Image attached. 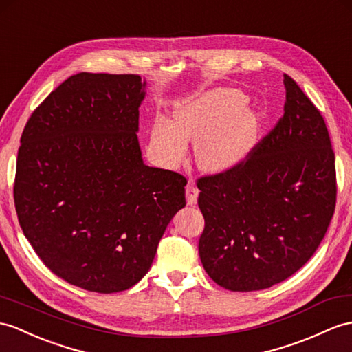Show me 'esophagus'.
Segmentation results:
<instances>
[{"mask_svg":"<svg viewBox=\"0 0 352 352\" xmlns=\"http://www.w3.org/2000/svg\"><path fill=\"white\" fill-rule=\"evenodd\" d=\"M185 192H186V201H188V204H194L197 201V197H199V188L195 186L192 179H190V184L186 185Z\"/></svg>","mask_w":352,"mask_h":352,"instance_id":"obj_1","label":"esophagus"}]
</instances>
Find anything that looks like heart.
Returning a JSON list of instances; mask_svg holds the SVG:
<instances>
[{"instance_id": "obj_1", "label": "heart", "mask_w": 352, "mask_h": 352, "mask_svg": "<svg viewBox=\"0 0 352 352\" xmlns=\"http://www.w3.org/2000/svg\"><path fill=\"white\" fill-rule=\"evenodd\" d=\"M246 104L248 97L237 89L206 92L177 111L175 125L155 122L152 146L170 167L185 158L186 140L197 144V161L204 170L233 167L251 152L261 126L258 111Z\"/></svg>"}]
</instances>
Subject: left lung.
<instances>
[{
	"instance_id": "obj_1",
	"label": "left lung",
	"mask_w": 352,
	"mask_h": 352,
	"mask_svg": "<svg viewBox=\"0 0 352 352\" xmlns=\"http://www.w3.org/2000/svg\"><path fill=\"white\" fill-rule=\"evenodd\" d=\"M284 85L276 125L239 164L197 179L200 260L230 291H258L294 275L318 250L336 208L327 125L288 74Z\"/></svg>"
}]
</instances>
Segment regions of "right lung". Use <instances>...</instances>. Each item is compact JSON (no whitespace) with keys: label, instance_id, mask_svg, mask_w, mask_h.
<instances>
[{"label":"right lung","instance_id":"obj_1","mask_svg":"<svg viewBox=\"0 0 352 352\" xmlns=\"http://www.w3.org/2000/svg\"><path fill=\"white\" fill-rule=\"evenodd\" d=\"M135 74L70 76L32 111L13 185L25 237L43 264L94 293L146 275L186 177L143 164Z\"/></svg>","mask_w":352,"mask_h":352}]
</instances>
